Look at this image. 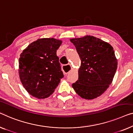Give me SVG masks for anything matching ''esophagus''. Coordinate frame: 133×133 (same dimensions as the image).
<instances>
[{
    "label": "esophagus",
    "instance_id": "34e87169",
    "mask_svg": "<svg viewBox=\"0 0 133 133\" xmlns=\"http://www.w3.org/2000/svg\"><path fill=\"white\" fill-rule=\"evenodd\" d=\"M62 69H63V72H64V74H67L71 70H72V67H71V66L70 64L66 65H63Z\"/></svg>",
    "mask_w": 133,
    "mask_h": 133
}]
</instances>
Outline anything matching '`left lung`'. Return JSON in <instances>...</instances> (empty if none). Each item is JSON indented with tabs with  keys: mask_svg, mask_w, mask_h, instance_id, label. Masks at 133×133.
I'll return each mask as SVG.
<instances>
[{
	"mask_svg": "<svg viewBox=\"0 0 133 133\" xmlns=\"http://www.w3.org/2000/svg\"><path fill=\"white\" fill-rule=\"evenodd\" d=\"M79 55L78 79L72 84L83 98L92 99L102 95L112 82L117 70V59L109 43L87 35L70 39Z\"/></svg>",
	"mask_w": 133,
	"mask_h": 133,
	"instance_id": "8db88e82",
	"label": "left lung"
}]
</instances>
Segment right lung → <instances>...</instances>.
<instances>
[{
    "label": "right lung",
    "instance_id": "1",
    "mask_svg": "<svg viewBox=\"0 0 133 133\" xmlns=\"http://www.w3.org/2000/svg\"><path fill=\"white\" fill-rule=\"evenodd\" d=\"M62 41L41 38L33 42L21 53L19 76L24 88L37 98H45L53 93L63 77L56 50Z\"/></svg>",
    "mask_w": 133,
    "mask_h": 133
}]
</instances>
